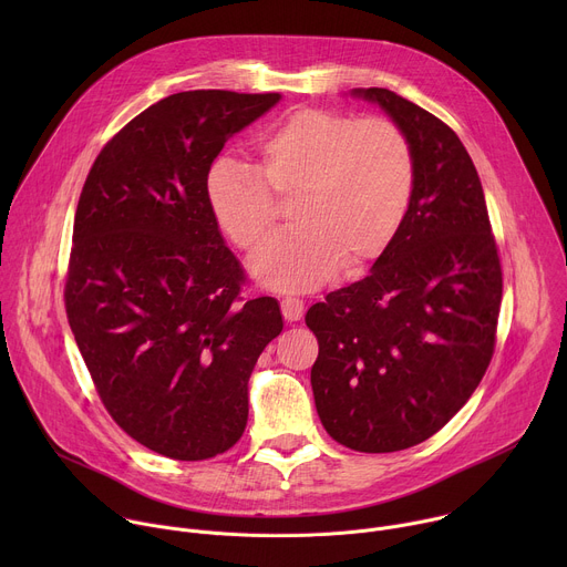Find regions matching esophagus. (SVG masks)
Segmentation results:
<instances>
[{"mask_svg":"<svg viewBox=\"0 0 567 567\" xmlns=\"http://www.w3.org/2000/svg\"><path fill=\"white\" fill-rule=\"evenodd\" d=\"M280 309H282V316L287 320H298L305 311V305L300 298H293V296H285L282 302H280Z\"/></svg>","mask_w":567,"mask_h":567,"instance_id":"esophagus-1","label":"esophagus"}]
</instances>
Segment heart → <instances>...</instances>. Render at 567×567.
<instances>
[{
	"mask_svg": "<svg viewBox=\"0 0 567 567\" xmlns=\"http://www.w3.org/2000/svg\"><path fill=\"white\" fill-rule=\"evenodd\" d=\"M417 184L415 150L394 121L307 107L256 138L254 166L221 156L204 195L217 228L251 254L291 199L293 230L254 258L265 285L309 289L343 265L359 271L379 260L406 224Z\"/></svg>",
	"mask_w": 567,
	"mask_h": 567,
	"instance_id": "1",
	"label": "heart"
}]
</instances>
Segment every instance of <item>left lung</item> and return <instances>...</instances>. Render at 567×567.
I'll return each mask as SVG.
<instances>
[{"mask_svg":"<svg viewBox=\"0 0 567 567\" xmlns=\"http://www.w3.org/2000/svg\"><path fill=\"white\" fill-rule=\"evenodd\" d=\"M379 103L409 134L417 184L406 224L372 271L307 309L318 341V417L361 453L411 449L435 435L487 372L503 269L482 184L457 134L390 90Z\"/></svg>","mask_w":567,"mask_h":567,"instance_id":"obj_1","label":"left lung"}]
</instances>
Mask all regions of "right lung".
Listing matches in <instances>:
<instances>
[{"label": "right lung", "instance_id": "obj_1", "mask_svg": "<svg viewBox=\"0 0 567 567\" xmlns=\"http://www.w3.org/2000/svg\"><path fill=\"white\" fill-rule=\"evenodd\" d=\"M280 94L195 90L150 105L96 156L64 278L78 350L112 420L182 462L228 451L249 420V377L282 332L208 210L224 143Z\"/></svg>", "mask_w": 567, "mask_h": 567}]
</instances>
